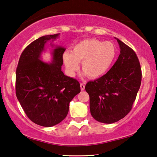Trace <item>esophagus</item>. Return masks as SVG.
<instances>
[{"label": "esophagus", "instance_id": "obj_1", "mask_svg": "<svg viewBox=\"0 0 157 157\" xmlns=\"http://www.w3.org/2000/svg\"><path fill=\"white\" fill-rule=\"evenodd\" d=\"M80 88H81L82 91H84V89H85V86H84V84H82V83L80 84Z\"/></svg>", "mask_w": 157, "mask_h": 157}]
</instances>
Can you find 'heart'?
<instances>
[{
	"instance_id": "1",
	"label": "heart",
	"mask_w": 157,
	"mask_h": 157,
	"mask_svg": "<svg viewBox=\"0 0 157 157\" xmlns=\"http://www.w3.org/2000/svg\"><path fill=\"white\" fill-rule=\"evenodd\" d=\"M117 55L116 46L111 41L96 39H85L63 54V62L69 75L73 76L79 68L91 79L99 78L109 70Z\"/></svg>"
}]
</instances>
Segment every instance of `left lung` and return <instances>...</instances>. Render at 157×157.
Segmentation results:
<instances>
[{
  "label": "left lung",
  "instance_id": "8db88e82",
  "mask_svg": "<svg viewBox=\"0 0 157 157\" xmlns=\"http://www.w3.org/2000/svg\"><path fill=\"white\" fill-rule=\"evenodd\" d=\"M115 39L121 49L118 59L105 75L85 86L93 118L107 124L116 123L128 114L141 83V68L136 53Z\"/></svg>",
  "mask_w": 157,
  "mask_h": 157
}]
</instances>
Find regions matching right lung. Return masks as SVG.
Listing matches in <instances>:
<instances>
[{
	"label": "right lung",
	"mask_w": 157,
	"mask_h": 157,
	"mask_svg": "<svg viewBox=\"0 0 157 157\" xmlns=\"http://www.w3.org/2000/svg\"><path fill=\"white\" fill-rule=\"evenodd\" d=\"M59 34L46 35L28 45L21 54L16 72V95L30 120L43 127L59 123L67 116L69 104L80 92L75 79L62 71L66 48L53 41ZM53 48L50 63L42 61L47 42Z\"/></svg>",
	"instance_id": "add662e5"
}]
</instances>
